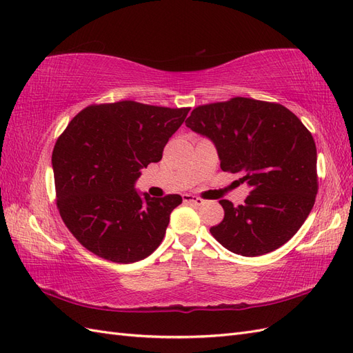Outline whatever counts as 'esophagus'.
<instances>
[{
	"instance_id": "34e87169",
	"label": "esophagus",
	"mask_w": 353,
	"mask_h": 353,
	"mask_svg": "<svg viewBox=\"0 0 353 353\" xmlns=\"http://www.w3.org/2000/svg\"><path fill=\"white\" fill-rule=\"evenodd\" d=\"M183 200L185 203H191V205H196V206H200V205H203V203H205V200L197 197V196H193V194H184Z\"/></svg>"
}]
</instances>
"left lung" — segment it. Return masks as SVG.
Returning <instances> with one entry per match:
<instances>
[{
	"instance_id": "obj_1",
	"label": "left lung",
	"mask_w": 353,
	"mask_h": 353,
	"mask_svg": "<svg viewBox=\"0 0 353 353\" xmlns=\"http://www.w3.org/2000/svg\"><path fill=\"white\" fill-rule=\"evenodd\" d=\"M185 125L215 144L223 172L252 188L243 205L221 200L210 234L241 256L281 248L303 225L318 193L316 147L301 119L279 103L234 97L203 104Z\"/></svg>"
}]
</instances>
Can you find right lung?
<instances>
[{
    "instance_id": "1",
    "label": "right lung",
    "mask_w": 353,
    "mask_h": 353,
    "mask_svg": "<svg viewBox=\"0 0 353 353\" xmlns=\"http://www.w3.org/2000/svg\"><path fill=\"white\" fill-rule=\"evenodd\" d=\"M188 112L123 100L91 104L69 122L51 157L56 205L85 249L132 263L159 248L183 197H141L134 184L140 169L162 159Z\"/></svg>"
}]
</instances>
